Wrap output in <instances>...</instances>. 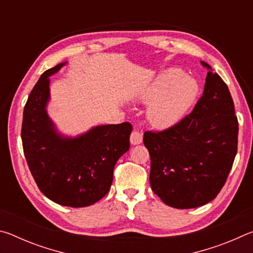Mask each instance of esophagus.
<instances>
[{
  "mask_svg": "<svg viewBox=\"0 0 253 253\" xmlns=\"http://www.w3.org/2000/svg\"><path fill=\"white\" fill-rule=\"evenodd\" d=\"M143 142V134L138 130H132L130 134V144L138 145Z\"/></svg>",
  "mask_w": 253,
  "mask_h": 253,
  "instance_id": "1",
  "label": "esophagus"
}]
</instances>
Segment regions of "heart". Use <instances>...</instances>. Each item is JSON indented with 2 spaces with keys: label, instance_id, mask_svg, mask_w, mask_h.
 Wrapping results in <instances>:
<instances>
[{
  "label": "heart",
  "instance_id": "1",
  "mask_svg": "<svg viewBox=\"0 0 253 253\" xmlns=\"http://www.w3.org/2000/svg\"><path fill=\"white\" fill-rule=\"evenodd\" d=\"M198 93V83L181 70L162 72L143 93L145 101H153L148 109L149 121L160 128L174 125L187 113Z\"/></svg>",
  "mask_w": 253,
  "mask_h": 253
}]
</instances>
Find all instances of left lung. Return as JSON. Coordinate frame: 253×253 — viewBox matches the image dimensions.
I'll list each match as a JSON object with an SVG mask.
<instances>
[{
  "label": "left lung",
  "instance_id": "1",
  "mask_svg": "<svg viewBox=\"0 0 253 253\" xmlns=\"http://www.w3.org/2000/svg\"><path fill=\"white\" fill-rule=\"evenodd\" d=\"M210 71L191 114L161 131L144 132L154 193L175 209H193L216 198L238 151L239 123L226 84Z\"/></svg>",
  "mask_w": 253,
  "mask_h": 253
}]
</instances>
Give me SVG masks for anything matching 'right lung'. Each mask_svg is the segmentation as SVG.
I'll use <instances>...</instances> for the list:
<instances>
[{"mask_svg":"<svg viewBox=\"0 0 253 253\" xmlns=\"http://www.w3.org/2000/svg\"><path fill=\"white\" fill-rule=\"evenodd\" d=\"M65 63L41 75L24 106L23 152L39 190L60 205L83 208L108 193L114 168L129 149L131 125L97 126L77 138L57 134L45 111L49 100V76Z\"/></svg>","mask_w":253,"mask_h":253,"instance_id":"add662e5","label":"right lung"}]
</instances>
